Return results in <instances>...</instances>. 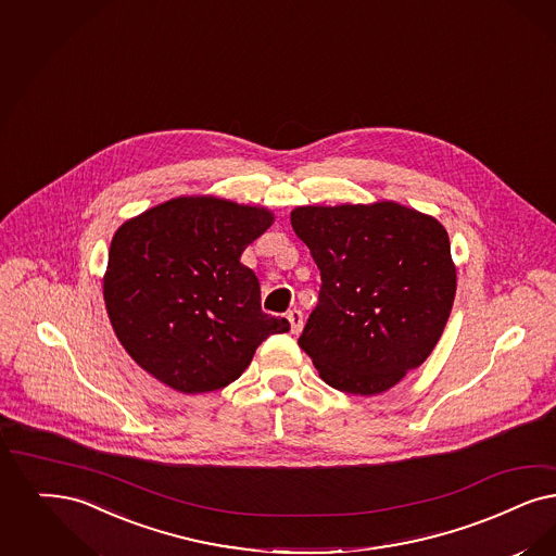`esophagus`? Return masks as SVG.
Returning a JSON list of instances; mask_svg holds the SVG:
<instances>
[{"label":"esophagus","mask_w":556,"mask_h":556,"mask_svg":"<svg viewBox=\"0 0 556 556\" xmlns=\"http://www.w3.org/2000/svg\"><path fill=\"white\" fill-rule=\"evenodd\" d=\"M288 320L289 325H291V333L300 334L302 333V329H304V314L298 311V308H293V311L288 312Z\"/></svg>","instance_id":"esophagus-1"}]
</instances>
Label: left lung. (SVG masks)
I'll use <instances>...</instances> for the list:
<instances>
[{"label": "left lung", "instance_id": "8db88e82", "mask_svg": "<svg viewBox=\"0 0 556 556\" xmlns=\"http://www.w3.org/2000/svg\"><path fill=\"white\" fill-rule=\"evenodd\" d=\"M295 236L320 270L318 304L298 339L320 378L378 395L439 343L455 300L443 225L397 202L300 206Z\"/></svg>", "mask_w": 556, "mask_h": 556}]
</instances>
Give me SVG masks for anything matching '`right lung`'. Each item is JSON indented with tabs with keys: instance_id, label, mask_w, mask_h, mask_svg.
<instances>
[{
	"instance_id": "obj_1",
	"label": "right lung",
	"mask_w": 556,
	"mask_h": 556,
	"mask_svg": "<svg viewBox=\"0 0 556 556\" xmlns=\"http://www.w3.org/2000/svg\"><path fill=\"white\" fill-rule=\"evenodd\" d=\"M270 223L265 208L202 197L163 202L115 231L103 298L140 368L179 393H208L240 377L268 334L288 333L240 263Z\"/></svg>"
}]
</instances>
